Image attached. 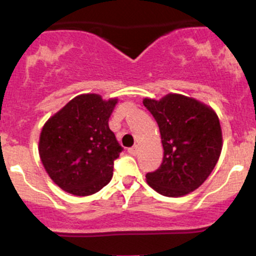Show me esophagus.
Segmentation results:
<instances>
[{
    "mask_svg": "<svg viewBox=\"0 0 256 256\" xmlns=\"http://www.w3.org/2000/svg\"><path fill=\"white\" fill-rule=\"evenodd\" d=\"M128 154H131V156H136V154H138V147L135 144V146L130 147V148H128Z\"/></svg>",
    "mask_w": 256,
    "mask_h": 256,
    "instance_id": "1",
    "label": "esophagus"
}]
</instances>
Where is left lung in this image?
<instances>
[{
    "label": "left lung",
    "mask_w": 256,
    "mask_h": 256,
    "mask_svg": "<svg viewBox=\"0 0 256 256\" xmlns=\"http://www.w3.org/2000/svg\"><path fill=\"white\" fill-rule=\"evenodd\" d=\"M160 128L164 160L146 174L150 187L167 197L197 190L216 167L222 152V128L210 106L180 94L144 99Z\"/></svg>",
    "instance_id": "8db88e82"
}]
</instances>
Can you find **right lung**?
Masks as SVG:
<instances>
[{
	"label": "right lung",
	"instance_id": "1",
	"mask_svg": "<svg viewBox=\"0 0 256 256\" xmlns=\"http://www.w3.org/2000/svg\"><path fill=\"white\" fill-rule=\"evenodd\" d=\"M118 99L98 94L72 99L44 124L40 157L56 186L74 196L99 192L112 180L114 161L122 147L109 128Z\"/></svg>",
	"mask_w": 256,
	"mask_h": 256
}]
</instances>
